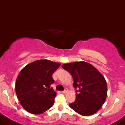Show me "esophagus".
Returning a JSON list of instances; mask_svg holds the SVG:
<instances>
[{
  "label": "esophagus",
  "instance_id": "34e87169",
  "mask_svg": "<svg viewBox=\"0 0 125 125\" xmlns=\"http://www.w3.org/2000/svg\"><path fill=\"white\" fill-rule=\"evenodd\" d=\"M68 92V89H67V88H65V89L63 91H62V93H67Z\"/></svg>",
  "mask_w": 125,
  "mask_h": 125
}]
</instances>
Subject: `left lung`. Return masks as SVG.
Wrapping results in <instances>:
<instances>
[{
  "instance_id": "obj_1",
  "label": "left lung",
  "mask_w": 125,
  "mask_h": 125,
  "mask_svg": "<svg viewBox=\"0 0 125 125\" xmlns=\"http://www.w3.org/2000/svg\"><path fill=\"white\" fill-rule=\"evenodd\" d=\"M62 67L71 74L76 99L70 103L72 109L82 116H90L102 108L107 96L106 80L95 67L85 62L63 64Z\"/></svg>"
}]
</instances>
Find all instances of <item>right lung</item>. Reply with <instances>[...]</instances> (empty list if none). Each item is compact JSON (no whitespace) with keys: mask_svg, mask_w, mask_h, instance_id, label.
I'll return each mask as SVG.
<instances>
[{"mask_svg":"<svg viewBox=\"0 0 125 125\" xmlns=\"http://www.w3.org/2000/svg\"><path fill=\"white\" fill-rule=\"evenodd\" d=\"M60 66L59 63L39 60L28 64L19 73L15 92L27 112L39 115L52 107L57 93L50 85L54 83L53 73Z\"/></svg>","mask_w":125,"mask_h":125,"instance_id":"1","label":"right lung"}]
</instances>
